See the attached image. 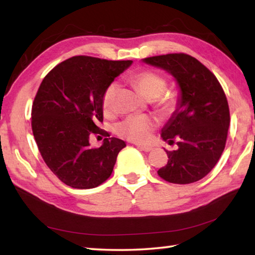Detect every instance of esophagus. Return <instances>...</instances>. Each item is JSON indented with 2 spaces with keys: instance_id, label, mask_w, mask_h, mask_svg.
Wrapping results in <instances>:
<instances>
[{
  "instance_id": "1",
  "label": "esophagus",
  "mask_w": 255,
  "mask_h": 255,
  "mask_svg": "<svg viewBox=\"0 0 255 255\" xmlns=\"http://www.w3.org/2000/svg\"><path fill=\"white\" fill-rule=\"evenodd\" d=\"M137 148H139L140 150H144V152H150L153 149V147L150 146H145V145H137Z\"/></svg>"
}]
</instances>
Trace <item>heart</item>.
Returning a JSON list of instances; mask_svg holds the SVG:
<instances>
[{
    "label": "heart",
    "instance_id": "b5f03b06",
    "mask_svg": "<svg viewBox=\"0 0 255 255\" xmlns=\"http://www.w3.org/2000/svg\"><path fill=\"white\" fill-rule=\"evenodd\" d=\"M132 83L135 84L140 93L149 100L157 99L156 106L162 112H171L174 109L175 101L172 97H163L162 94L166 90V81L162 76L155 74L153 72H140L132 76ZM118 85L111 83L106 89L102 96V109L106 115L114 111V101L117 93ZM156 126L155 119L149 116L133 115L129 116L123 122L116 125V132L120 137L126 138L136 143H146L150 139L152 131Z\"/></svg>",
    "mask_w": 255,
    "mask_h": 255
}]
</instances>
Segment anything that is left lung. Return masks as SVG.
<instances>
[{"instance_id":"8db88e82","label":"left lung","mask_w":255,"mask_h":255,"mask_svg":"<svg viewBox=\"0 0 255 255\" xmlns=\"http://www.w3.org/2000/svg\"><path fill=\"white\" fill-rule=\"evenodd\" d=\"M172 75L179 88L175 110L162 128V138L176 141L166 150L169 161L157 171L171 183L188 184L204 178L225 148L230 109L223 88L208 68L187 54H167L141 59Z\"/></svg>"}]
</instances>
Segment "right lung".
<instances>
[{"mask_svg": "<svg viewBox=\"0 0 255 255\" xmlns=\"http://www.w3.org/2000/svg\"><path fill=\"white\" fill-rule=\"evenodd\" d=\"M132 64L74 56L54 67L42 80L31 111L33 137L47 166L75 189H92L109 178L124 140L105 138L98 148L90 146L92 133H103L102 96L106 89Z\"/></svg>", "mask_w": 255, "mask_h": 255, "instance_id": "right-lung-1", "label": "right lung"}]
</instances>
